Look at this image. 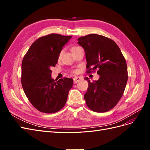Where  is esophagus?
Instances as JSON below:
<instances>
[{"instance_id": "esophagus-1", "label": "esophagus", "mask_w": 150, "mask_h": 150, "mask_svg": "<svg viewBox=\"0 0 150 150\" xmlns=\"http://www.w3.org/2000/svg\"><path fill=\"white\" fill-rule=\"evenodd\" d=\"M83 79L81 78V77H75V78H74V83L76 84L77 83H78L79 81H80L81 80H82Z\"/></svg>"}]
</instances>
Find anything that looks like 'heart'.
I'll use <instances>...</instances> for the list:
<instances>
[{"label": "heart", "instance_id": "1", "mask_svg": "<svg viewBox=\"0 0 150 150\" xmlns=\"http://www.w3.org/2000/svg\"><path fill=\"white\" fill-rule=\"evenodd\" d=\"M79 47H77V46H75V47H72V51H73V50H74V49H77V48H78ZM61 54L62 53H61V54H60V56L61 55Z\"/></svg>", "mask_w": 150, "mask_h": 150}]
</instances>
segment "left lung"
<instances>
[{
	"mask_svg": "<svg viewBox=\"0 0 150 150\" xmlns=\"http://www.w3.org/2000/svg\"><path fill=\"white\" fill-rule=\"evenodd\" d=\"M84 50L88 73L98 69L99 79L90 82L84 94L88 107L93 111L106 112L114 108L122 97L128 81L125 59L115 41L98 34L78 39Z\"/></svg>",
	"mask_w": 150,
	"mask_h": 150,
	"instance_id": "8db88e82",
	"label": "left lung"
}]
</instances>
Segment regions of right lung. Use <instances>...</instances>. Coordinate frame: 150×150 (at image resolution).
Instances as JSON below:
<instances>
[{"mask_svg":"<svg viewBox=\"0 0 150 150\" xmlns=\"http://www.w3.org/2000/svg\"><path fill=\"white\" fill-rule=\"evenodd\" d=\"M71 38L57 34L40 38L31 45L22 60V88L30 103L40 112L54 113L65 105L73 79L54 80L51 69L57 64L63 46Z\"/></svg>","mask_w":150,"mask_h":150,"instance_id":"1","label":"right lung"}]
</instances>
